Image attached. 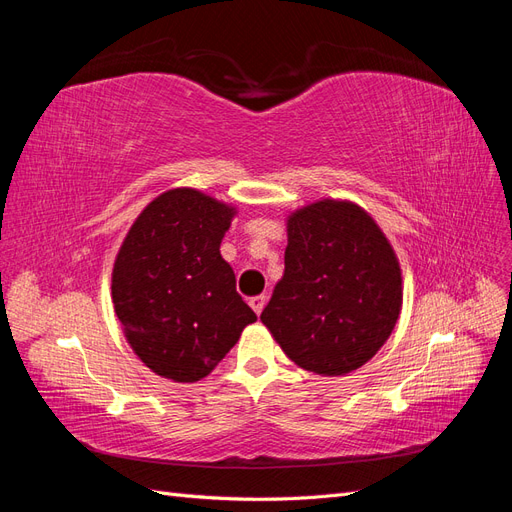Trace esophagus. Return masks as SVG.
Segmentation results:
<instances>
[{
    "label": "esophagus",
    "instance_id": "esophagus-1",
    "mask_svg": "<svg viewBox=\"0 0 512 512\" xmlns=\"http://www.w3.org/2000/svg\"><path fill=\"white\" fill-rule=\"evenodd\" d=\"M250 305H252V309H254L256 314H260L262 309H265V305H267V297H265V294H258V297L250 299Z\"/></svg>",
    "mask_w": 512,
    "mask_h": 512
}]
</instances>
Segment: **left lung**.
I'll list each match as a JSON object with an SVG mask.
<instances>
[{
  "instance_id": "left-lung-1",
  "label": "left lung",
  "mask_w": 512,
  "mask_h": 512,
  "mask_svg": "<svg viewBox=\"0 0 512 512\" xmlns=\"http://www.w3.org/2000/svg\"><path fill=\"white\" fill-rule=\"evenodd\" d=\"M284 267L260 320L290 361L344 376L384 346L404 288L393 247L365 209L324 198L288 215Z\"/></svg>"
}]
</instances>
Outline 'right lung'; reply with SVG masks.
Returning <instances> with one entry per match:
<instances>
[{
  "instance_id": "right-lung-1",
  "label": "right lung",
  "mask_w": 512,
  "mask_h": 512,
  "mask_svg": "<svg viewBox=\"0 0 512 512\" xmlns=\"http://www.w3.org/2000/svg\"><path fill=\"white\" fill-rule=\"evenodd\" d=\"M235 213L198 190H168L143 209L119 247L115 314L138 359L162 378H205L256 320L220 254Z\"/></svg>"
}]
</instances>
